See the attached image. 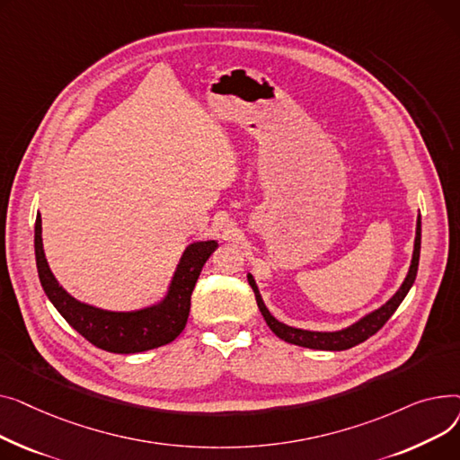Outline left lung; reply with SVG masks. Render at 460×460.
Listing matches in <instances>:
<instances>
[{"label": "left lung", "mask_w": 460, "mask_h": 460, "mask_svg": "<svg viewBox=\"0 0 460 460\" xmlns=\"http://www.w3.org/2000/svg\"><path fill=\"white\" fill-rule=\"evenodd\" d=\"M420 249H421V217L418 215L416 221V237H414V251H412V260H411V267L409 273L404 277L402 284L399 286V289L390 296V299L379 306L371 310L369 314L362 315L360 319H357L350 325L338 329V331H306V329H299V327H291L286 325V323L279 321L271 312L267 310L261 293L258 289V284L254 280V277L249 273L247 280L256 295V303L258 308L265 319V323L269 325L280 340L293 343V345H301V347H308V349H319V350H345L355 347L362 341H366L369 336H373L376 331H381L385 323L394 315V312L397 310V306L402 303L404 296L411 291L416 275H418V265H420Z\"/></svg>", "instance_id": "left-lung-1"}]
</instances>
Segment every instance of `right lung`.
Masks as SVG:
<instances>
[{
  "label": "right lung",
  "instance_id": "obj_1",
  "mask_svg": "<svg viewBox=\"0 0 460 460\" xmlns=\"http://www.w3.org/2000/svg\"><path fill=\"white\" fill-rule=\"evenodd\" d=\"M219 247L217 239L193 241L183 249L171 282L159 301L137 310H107L75 299L51 273L42 245V219L35 221V258L42 289L68 325L93 345L119 355L143 353L167 345L185 329L191 293L204 263Z\"/></svg>",
  "mask_w": 460,
  "mask_h": 460
}]
</instances>
